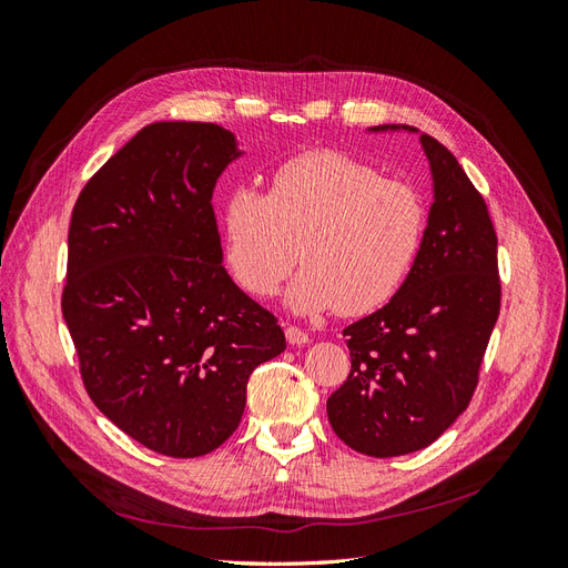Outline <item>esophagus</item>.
<instances>
[{"mask_svg":"<svg viewBox=\"0 0 568 568\" xmlns=\"http://www.w3.org/2000/svg\"><path fill=\"white\" fill-rule=\"evenodd\" d=\"M284 334H286V341L291 343V346H305V343L311 341V336H307V334L301 329V326H294V324H288Z\"/></svg>","mask_w":568,"mask_h":568,"instance_id":"esophagus-1","label":"esophagus"}]
</instances>
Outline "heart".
Returning a JSON list of instances; mask_svg holds the SVG:
<instances>
[{
  "label": "heart",
  "instance_id": "heart-1",
  "mask_svg": "<svg viewBox=\"0 0 568 568\" xmlns=\"http://www.w3.org/2000/svg\"><path fill=\"white\" fill-rule=\"evenodd\" d=\"M225 263L246 294L270 298L301 255L286 301L296 313L363 315L388 303L415 267L426 203L415 186L341 151L284 161L270 192L242 184L225 201ZM300 251H295V244Z\"/></svg>",
  "mask_w": 568,
  "mask_h": 568
}]
</instances>
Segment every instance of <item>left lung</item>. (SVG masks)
Returning a JSON list of instances; mask_svg holds the SVG:
<instances>
[{"mask_svg": "<svg viewBox=\"0 0 568 568\" xmlns=\"http://www.w3.org/2000/svg\"><path fill=\"white\" fill-rule=\"evenodd\" d=\"M419 140L434 175L419 257L382 311L343 329L351 374L326 400L334 434L369 457L422 450L467 409L500 315L488 205L448 149Z\"/></svg>", "mask_w": 568, "mask_h": 568, "instance_id": "left-lung-1", "label": "left lung"}]
</instances>
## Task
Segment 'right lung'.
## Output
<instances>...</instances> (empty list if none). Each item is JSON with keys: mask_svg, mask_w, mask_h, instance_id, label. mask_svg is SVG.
Masks as SVG:
<instances>
[{"mask_svg": "<svg viewBox=\"0 0 568 568\" xmlns=\"http://www.w3.org/2000/svg\"><path fill=\"white\" fill-rule=\"evenodd\" d=\"M239 156L213 123H151L82 186L61 311L84 390L144 448L201 457L242 422L282 326L222 267L213 189Z\"/></svg>", "mask_w": 568, "mask_h": 568, "instance_id": "add662e5", "label": "right lung"}]
</instances>
